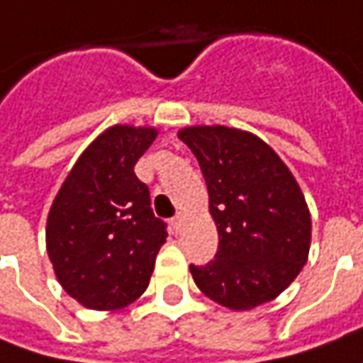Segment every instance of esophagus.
Listing matches in <instances>:
<instances>
[{"label":"esophagus","mask_w":363,"mask_h":363,"mask_svg":"<svg viewBox=\"0 0 363 363\" xmlns=\"http://www.w3.org/2000/svg\"><path fill=\"white\" fill-rule=\"evenodd\" d=\"M182 220H184V215H182V213H177V215L172 217V220H170V223H172V227H174V231H177V233L181 231Z\"/></svg>","instance_id":"1"}]
</instances>
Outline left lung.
<instances>
[{"mask_svg":"<svg viewBox=\"0 0 363 363\" xmlns=\"http://www.w3.org/2000/svg\"><path fill=\"white\" fill-rule=\"evenodd\" d=\"M199 160L219 251L191 265L196 287L229 309H253L289 287L306 265L311 217L294 174L255 134L227 126L179 132Z\"/></svg>","mask_w":363,"mask_h":363,"instance_id":"8db88e82","label":"left lung"}]
</instances>
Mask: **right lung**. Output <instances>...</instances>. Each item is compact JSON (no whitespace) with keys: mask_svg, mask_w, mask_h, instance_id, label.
Returning a JSON list of instances; mask_svg holds the SVG:
<instances>
[{"mask_svg":"<svg viewBox=\"0 0 363 363\" xmlns=\"http://www.w3.org/2000/svg\"><path fill=\"white\" fill-rule=\"evenodd\" d=\"M155 128L112 126L78 158L50 208L45 243L57 281L90 309H120L148 287L167 223L134 164Z\"/></svg>","mask_w":363,"mask_h":363,"instance_id":"1","label":"right lung"}]
</instances>
